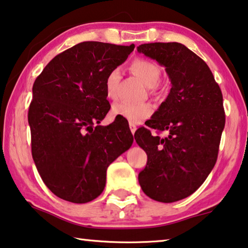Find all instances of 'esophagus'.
I'll return each instance as SVG.
<instances>
[{
	"label": "esophagus",
	"instance_id": "34e87169",
	"mask_svg": "<svg viewBox=\"0 0 248 248\" xmlns=\"http://www.w3.org/2000/svg\"><path fill=\"white\" fill-rule=\"evenodd\" d=\"M129 129H131L132 134L134 135V133H135V131H136V125L133 124V123H129Z\"/></svg>",
	"mask_w": 248,
	"mask_h": 248
}]
</instances>
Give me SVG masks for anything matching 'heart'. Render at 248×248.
Returning a JSON list of instances; mask_svg holds the SVG:
<instances>
[{
	"instance_id": "obj_1",
	"label": "heart",
	"mask_w": 248,
	"mask_h": 248,
	"mask_svg": "<svg viewBox=\"0 0 248 248\" xmlns=\"http://www.w3.org/2000/svg\"><path fill=\"white\" fill-rule=\"evenodd\" d=\"M131 71L137 78H140L148 87H153L161 78V68L153 61L146 59H136L131 63ZM121 78L119 67L113 68L105 78V93L108 98L116 97V89ZM112 112L115 116L128 121L129 123L139 124L148 119L153 113V108L148 103L131 104L126 102H120L113 105Z\"/></svg>"
}]
</instances>
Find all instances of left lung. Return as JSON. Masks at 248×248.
Returning <instances> with one entry per match:
<instances>
[{
  "label": "left lung",
  "mask_w": 248,
  "mask_h": 248,
  "mask_svg": "<svg viewBox=\"0 0 248 248\" xmlns=\"http://www.w3.org/2000/svg\"><path fill=\"white\" fill-rule=\"evenodd\" d=\"M137 52L165 67L172 89L147 126L135 140L146 152L145 169L139 174L143 192L152 200L173 203L189 196L214 167L225 126L223 95L207 64L185 45L148 43Z\"/></svg>",
  "instance_id": "obj_1"
}]
</instances>
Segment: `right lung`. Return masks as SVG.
Returning a JSON list of instances; mask_svg holds the SVG:
<instances>
[{"instance_id": "add662e5", "label": "right lung", "mask_w": 248, "mask_h": 248, "mask_svg": "<svg viewBox=\"0 0 248 248\" xmlns=\"http://www.w3.org/2000/svg\"><path fill=\"white\" fill-rule=\"evenodd\" d=\"M135 45L82 42L56 55L33 84L32 156L44 184L71 203L101 195L106 170L133 144L124 120L98 125L111 108L105 78Z\"/></svg>"}]
</instances>
